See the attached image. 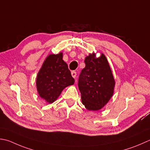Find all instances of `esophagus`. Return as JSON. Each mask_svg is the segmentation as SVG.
<instances>
[{
	"instance_id": "1",
	"label": "esophagus",
	"mask_w": 150,
	"mask_h": 150,
	"mask_svg": "<svg viewBox=\"0 0 150 150\" xmlns=\"http://www.w3.org/2000/svg\"><path fill=\"white\" fill-rule=\"evenodd\" d=\"M71 75H72V77L75 79L76 77V76H77V73L74 71H71Z\"/></svg>"
}]
</instances>
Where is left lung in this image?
Masks as SVG:
<instances>
[{
    "instance_id": "1",
    "label": "left lung",
    "mask_w": 150,
    "mask_h": 150,
    "mask_svg": "<svg viewBox=\"0 0 150 150\" xmlns=\"http://www.w3.org/2000/svg\"><path fill=\"white\" fill-rule=\"evenodd\" d=\"M85 66L79 75L78 86L81 100L89 110L101 109L112 98L115 80L104 54L98 58L95 52L85 58Z\"/></svg>"
}]
</instances>
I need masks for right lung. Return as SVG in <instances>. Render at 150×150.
<instances>
[{"instance_id": "right-lung-1", "label": "right lung", "mask_w": 150, "mask_h": 150, "mask_svg": "<svg viewBox=\"0 0 150 150\" xmlns=\"http://www.w3.org/2000/svg\"><path fill=\"white\" fill-rule=\"evenodd\" d=\"M63 53L49 54L43 62L36 77V88L40 98L52 103L66 87L75 83Z\"/></svg>"}]
</instances>
